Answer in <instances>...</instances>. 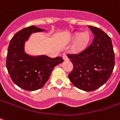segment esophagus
Segmentation results:
<instances>
[{"mask_svg":"<svg viewBox=\"0 0 120 120\" xmlns=\"http://www.w3.org/2000/svg\"><path fill=\"white\" fill-rule=\"evenodd\" d=\"M63 59L65 60V61H68L69 60L68 57V56L66 54H64L63 55Z\"/></svg>","mask_w":120,"mask_h":120,"instance_id":"34e87169","label":"esophagus"}]
</instances>
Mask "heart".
I'll return each mask as SVG.
<instances>
[{
  "mask_svg": "<svg viewBox=\"0 0 120 120\" xmlns=\"http://www.w3.org/2000/svg\"><path fill=\"white\" fill-rule=\"evenodd\" d=\"M75 38H77L75 43V50L79 51L82 48H83L84 46L85 45V44L88 40V36L86 33H82L80 35L77 34L75 36Z\"/></svg>",
  "mask_w": 120,
  "mask_h": 120,
  "instance_id": "1",
  "label": "heart"
}]
</instances>
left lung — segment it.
<instances>
[{
	"label": "left lung",
	"instance_id": "left-lung-1",
	"mask_svg": "<svg viewBox=\"0 0 120 120\" xmlns=\"http://www.w3.org/2000/svg\"><path fill=\"white\" fill-rule=\"evenodd\" d=\"M93 40L77 54H68L73 69L68 77L79 89L90 92L103 85L110 77L115 64L111 39L100 28L88 26Z\"/></svg>",
	"mask_w": 120,
	"mask_h": 120
}]
</instances>
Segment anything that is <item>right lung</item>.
<instances>
[{
	"mask_svg": "<svg viewBox=\"0 0 120 120\" xmlns=\"http://www.w3.org/2000/svg\"><path fill=\"white\" fill-rule=\"evenodd\" d=\"M44 30L35 26L23 28L13 36L8 46V71L13 82L25 90L34 91L42 88L54 67L64 62L60 56L50 58L43 55L34 57L25 52V43L30 34Z\"/></svg>",
	"mask_w": 120,
	"mask_h": 120,
	"instance_id": "add662e5",
	"label": "right lung"
}]
</instances>
